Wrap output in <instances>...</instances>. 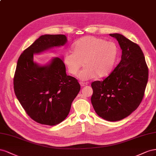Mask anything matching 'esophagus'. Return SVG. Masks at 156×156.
<instances>
[{
	"mask_svg": "<svg viewBox=\"0 0 156 156\" xmlns=\"http://www.w3.org/2000/svg\"><path fill=\"white\" fill-rule=\"evenodd\" d=\"M80 84L81 87H84V86H87V83L82 82H80Z\"/></svg>",
	"mask_w": 156,
	"mask_h": 156,
	"instance_id": "1",
	"label": "esophagus"
}]
</instances>
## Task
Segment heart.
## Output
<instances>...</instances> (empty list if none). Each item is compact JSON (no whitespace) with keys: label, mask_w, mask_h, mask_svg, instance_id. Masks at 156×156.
I'll list each match as a JSON object with an SVG mask.
<instances>
[{"label":"heart","mask_w":156,"mask_h":156,"mask_svg":"<svg viewBox=\"0 0 156 156\" xmlns=\"http://www.w3.org/2000/svg\"><path fill=\"white\" fill-rule=\"evenodd\" d=\"M73 50V51L64 53L63 64L73 76L77 74L79 69L85 65L78 74L82 80L108 76L113 69L118 51L115 43L92 36L83 37L76 42Z\"/></svg>","instance_id":"b5f03b06"}]
</instances>
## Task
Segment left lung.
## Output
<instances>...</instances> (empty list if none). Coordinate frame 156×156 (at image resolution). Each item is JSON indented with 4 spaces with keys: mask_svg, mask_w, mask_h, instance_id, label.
Masks as SVG:
<instances>
[{
    "mask_svg": "<svg viewBox=\"0 0 156 156\" xmlns=\"http://www.w3.org/2000/svg\"><path fill=\"white\" fill-rule=\"evenodd\" d=\"M122 49L121 61L103 81L91 83V103L97 115L110 122L129 115L140 105L148 80V69L140 46L122 34H110Z\"/></svg>",
    "mask_w": 156,
    "mask_h": 156,
    "instance_id": "1",
    "label": "left lung"
}]
</instances>
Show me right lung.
Wrapping results in <instances>:
<instances>
[{
    "instance_id": "1",
    "label": "right lung",
    "mask_w": 156,
    "mask_h": 156,
    "mask_svg": "<svg viewBox=\"0 0 156 156\" xmlns=\"http://www.w3.org/2000/svg\"><path fill=\"white\" fill-rule=\"evenodd\" d=\"M67 42L63 34H44L21 53L14 78L17 99L34 121L43 125L55 126L67 117L71 104L80 90L75 78L67 76L63 61L53 58L44 66L33 61V54Z\"/></svg>"
}]
</instances>
